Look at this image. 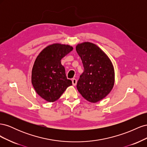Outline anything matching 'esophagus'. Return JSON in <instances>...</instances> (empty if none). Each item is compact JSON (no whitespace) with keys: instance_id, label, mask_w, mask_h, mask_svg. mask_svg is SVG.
Wrapping results in <instances>:
<instances>
[{"instance_id":"obj_1","label":"esophagus","mask_w":147,"mask_h":147,"mask_svg":"<svg viewBox=\"0 0 147 147\" xmlns=\"http://www.w3.org/2000/svg\"><path fill=\"white\" fill-rule=\"evenodd\" d=\"M72 84H73V85L74 86H75L77 84V79H75V78H73L72 79Z\"/></svg>"}]
</instances>
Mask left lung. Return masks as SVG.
<instances>
[{
  "label": "left lung",
  "instance_id": "8db88e82",
  "mask_svg": "<svg viewBox=\"0 0 147 147\" xmlns=\"http://www.w3.org/2000/svg\"><path fill=\"white\" fill-rule=\"evenodd\" d=\"M76 51L84 67L77 82V90L88 101L99 102L107 96L113 87V65L105 53L94 43L78 44Z\"/></svg>",
  "mask_w": 147,
  "mask_h": 147
}]
</instances>
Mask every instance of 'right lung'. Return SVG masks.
I'll return each mask as SVG.
<instances>
[{"label": "right lung", "mask_w": 147, "mask_h": 147, "mask_svg": "<svg viewBox=\"0 0 147 147\" xmlns=\"http://www.w3.org/2000/svg\"><path fill=\"white\" fill-rule=\"evenodd\" d=\"M72 50L70 45L54 43L44 48L35 59L31 81L35 91L45 100L56 101L67 88L72 85L61 62Z\"/></svg>", "instance_id": "add662e5"}]
</instances>
